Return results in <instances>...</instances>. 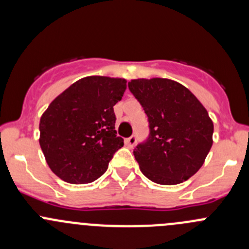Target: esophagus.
<instances>
[{
	"label": "esophagus",
	"instance_id": "1",
	"mask_svg": "<svg viewBox=\"0 0 249 249\" xmlns=\"http://www.w3.org/2000/svg\"><path fill=\"white\" fill-rule=\"evenodd\" d=\"M125 144H126L127 148H132L135 144H136V136L135 135H132L131 137H129V139L125 140Z\"/></svg>",
	"mask_w": 249,
	"mask_h": 249
}]
</instances>
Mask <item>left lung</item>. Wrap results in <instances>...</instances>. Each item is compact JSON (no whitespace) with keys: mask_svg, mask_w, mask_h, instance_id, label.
Listing matches in <instances>:
<instances>
[{"mask_svg":"<svg viewBox=\"0 0 249 249\" xmlns=\"http://www.w3.org/2000/svg\"><path fill=\"white\" fill-rule=\"evenodd\" d=\"M129 89L144 109L149 135L134 149L143 175L173 185L200 170L212 147L213 123L185 87L166 78L132 79Z\"/></svg>","mask_w":249,"mask_h":249,"instance_id":"1","label":"left lung"}]
</instances>
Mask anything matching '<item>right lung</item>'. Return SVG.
Segmentation results:
<instances>
[{"instance_id":"right-lung-1","label":"right lung","mask_w":249,"mask_h":249,"mask_svg":"<svg viewBox=\"0 0 249 249\" xmlns=\"http://www.w3.org/2000/svg\"><path fill=\"white\" fill-rule=\"evenodd\" d=\"M125 89L123 78L85 77L49 105L39 122V144L57 177L85 184L106 172L114 153L124 145L115 131L113 106Z\"/></svg>"}]
</instances>
